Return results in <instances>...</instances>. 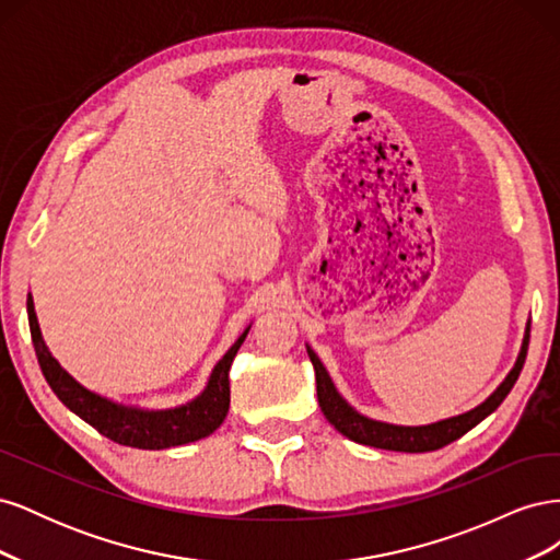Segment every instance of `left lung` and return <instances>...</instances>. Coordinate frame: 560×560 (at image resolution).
Returning a JSON list of instances; mask_svg holds the SVG:
<instances>
[{"instance_id": "obj_1", "label": "left lung", "mask_w": 560, "mask_h": 560, "mask_svg": "<svg viewBox=\"0 0 560 560\" xmlns=\"http://www.w3.org/2000/svg\"><path fill=\"white\" fill-rule=\"evenodd\" d=\"M528 341H530V325H528V329H525L523 348H521V354H518L514 369L510 371V376L502 381V385L481 406H477V409H471L463 416L439 420V422H432V425H422V428L387 425V422H378V420H371L366 416H360L341 395L336 393L327 369L322 366L317 354L311 348H308V358L315 366L319 409L338 432L352 439V442L364 444V446L385 448V451H401V453H425V451L444 448L446 444L455 442V439H460L474 425H479L486 416H490L498 409V406L504 401V397L512 393L514 383L518 381L525 354H528Z\"/></svg>"}]
</instances>
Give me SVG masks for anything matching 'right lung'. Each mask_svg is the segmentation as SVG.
<instances>
[{"mask_svg": "<svg viewBox=\"0 0 560 560\" xmlns=\"http://www.w3.org/2000/svg\"><path fill=\"white\" fill-rule=\"evenodd\" d=\"M27 317L32 343H35L37 360L50 389H54L67 409L86 420L89 425L112 439V442L144 451H161L198 442V439L212 434L224 422L231 401L229 371L235 352L241 350L249 329H245L238 341H235L224 358L219 360L208 381V387L202 389L200 397L184 406H177V409L142 411L132 409V406L114 404L91 393V389L81 387L65 369H60V364L50 358V352L44 346L32 296H27Z\"/></svg>", "mask_w": 560, "mask_h": 560, "instance_id": "1", "label": "right lung"}]
</instances>
